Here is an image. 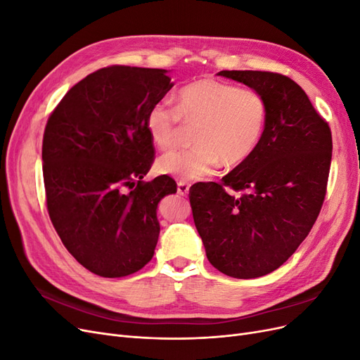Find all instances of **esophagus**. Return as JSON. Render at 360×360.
I'll use <instances>...</instances> for the list:
<instances>
[{
  "label": "esophagus",
  "mask_w": 360,
  "mask_h": 360,
  "mask_svg": "<svg viewBox=\"0 0 360 360\" xmlns=\"http://www.w3.org/2000/svg\"><path fill=\"white\" fill-rule=\"evenodd\" d=\"M177 192L180 195H183V197H186V195L189 193V184L186 181H179L177 183Z\"/></svg>",
  "instance_id": "34e87169"
}]
</instances>
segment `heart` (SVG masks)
Instances as JSON below:
<instances>
[{"label": "heart", "mask_w": 360, "mask_h": 360, "mask_svg": "<svg viewBox=\"0 0 360 360\" xmlns=\"http://www.w3.org/2000/svg\"><path fill=\"white\" fill-rule=\"evenodd\" d=\"M266 122L267 102L259 91L213 78L193 81L179 91L176 108L163 102L150 108L147 130L162 150L179 143L181 123L198 124L192 134L195 147L162 155L156 169L191 181L212 176L221 163L226 168L242 165L257 150Z\"/></svg>", "instance_id": "heart-1"}]
</instances>
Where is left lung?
<instances>
[{
  "instance_id": "8db88e82",
  "label": "left lung",
  "mask_w": 360,
  "mask_h": 360,
  "mask_svg": "<svg viewBox=\"0 0 360 360\" xmlns=\"http://www.w3.org/2000/svg\"><path fill=\"white\" fill-rule=\"evenodd\" d=\"M264 96L267 122L254 155L222 183L189 191L207 258L222 274L250 279L281 267L315 224L326 197L332 132L288 76L222 70Z\"/></svg>"
}]
</instances>
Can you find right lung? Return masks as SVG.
Returning a JSON list of instances; mask_svg holds the SVG:
<instances>
[{
	"label": "right lung",
	"mask_w": 360,
	"mask_h": 360,
	"mask_svg": "<svg viewBox=\"0 0 360 360\" xmlns=\"http://www.w3.org/2000/svg\"><path fill=\"white\" fill-rule=\"evenodd\" d=\"M163 69L110 66L85 76L48 118L41 160L46 207L63 245L94 275L122 278L153 258L168 176L143 181L155 159L150 108L172 89Z\"/></svg>",
	"instance_id": "obj_1"
}]
</instances>
